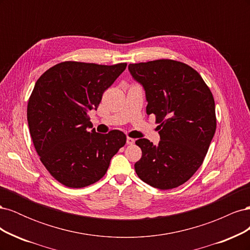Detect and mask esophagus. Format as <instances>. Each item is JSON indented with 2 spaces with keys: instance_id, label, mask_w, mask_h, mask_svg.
Here are the masks:
<instances>
[{
  "instance_id": "1",
  "label": "esophagus",
  "mask_w": 250,
  "mask_h": 250,
  "mask_svg": "<svg viewBox=\"0 0 250 250\" xmlns=\"http://www.w3.org/2000/svg\"><path fill=\"white\" fill-rule=\"evenodd\" d=\"M134 142H135V140H134V139H132V138H129V137H128V138H127V140H126L127 145H133Z\"/></svg>"
}]
</instances>
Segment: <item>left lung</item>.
<instances>
[{"label":"left lung","mask_w":250,"mask_h":250,"mask_svg":"<svg viewBox=\"0 0 250 250\" xmlns=\"http://www.w3.org/2000/svg\"><path fill=\"white\" fill-rule=\"evenodd\" d=\"M128 69L145 88L146 112L154 115L161 135L157 146L135 141L142 149L135 172L160 190L177 188L199 169L215 134L213 94L197 71L177 60L130 63Z\"/></svg>","instance_id":"left-lung-1"}]
</instances>
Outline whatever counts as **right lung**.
Instances as JSON below:
<instances>
[{"instance_id":"1","label":"right lung","mask_w":250,"mask_h":250,"mask_svg":"<svg viewBox=\"0 0 250 250\" xmlns=\"http://www.w3.org/2000/svg\"><path fill=\"white\" fill-rule=\"evenodd\" d=\"M126 66L63 62L36 81L27 106L30 135L44 168L62 185L79 188L97 183L125 145L122 131L89 130L87 111L97 109Z\"/></svg>"}]
</instances>
